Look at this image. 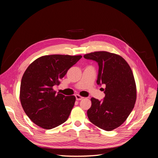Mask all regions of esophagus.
Wrapping results in <instances>:
<instances>
[{
    "label": "esophagus",
    "instance_id": "esophagus-1",
    "mask_svg": "<svg viewBox=\"0 0 158 158\" xmlns=\"http://www.w3.org/2000/svg\"><path fill=\"white\" fill-rule=\"evenodd\" d=\"M83 98H84L83 97L80 96V95H79L78 94L76 95V100H77V101H80V100H82Z\"/></svg>",
    "mask_w": 158,
    "mask_h": 158
}]
</instances>
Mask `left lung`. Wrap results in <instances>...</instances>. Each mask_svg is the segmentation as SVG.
Returning <instances> with one entry per match:
<instances>
[{"label": "left lung", "mask_w": 158, "mask_h": 158, "mask_svg": "<svg viewBox=\"0 0 158 158\" xmlns=\"http://www.w3.org/2000/svg\"><path fill=\"white\" fill-rule=\"evenodd\" d=\"M99 66L97 84L106 85L102 100L91 98L88 110L89 120L106 131H112L126 121L135 107L136 89L130 66L121 56L107 51H97L84 56Z\"/></svg>", "instance_id": "obj_1"}]
</instances>
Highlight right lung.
I'll return each mask as SVG.
<instances>
[{
    "label": "right lung",
    "instance_id": "add662e5",
    "mask_svg": "<svg viewBox=\"0 0 158 158\" xmlns=\"http://www.w3.org/2000/svg\"><path fill=\"white\" fill-rule=\"evenodd\" d=\"M82 57L43 56L26 70L21 81L20 98L26 114L35 125L51 129L67 120L76 98L56 94L53 87L60 84L59 80Z\"/></svg>",
    "mask_w": 158,
    "mask_h": 158
}]
</instances>
